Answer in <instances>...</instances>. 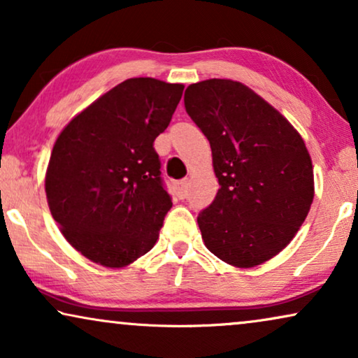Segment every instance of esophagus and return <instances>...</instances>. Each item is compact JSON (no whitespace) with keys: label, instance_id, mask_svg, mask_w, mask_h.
<instances>
[{"label":"esophagus","instance_id":"obj_1","mask_svg":"<svg viewBox=\"0 0 358 358\" xmlns=\"http://www.w3.org/2000/svg\"><path fill=\"white\" fill-rule=\"evenodd\" d=\"M176 194H178V197L180 200L187 197V180L182 179V180H178V182H176Z\"/></svg>","mask_w":358,"mask_h":358}]
</instances>
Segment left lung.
Segmentation results:
<instances>
[{"label":"left lung","mask_w":358,"mask_h":358,"mask_svg":"<svg viewBox=\"0 0 358 358\" xmlns=\"http://www.w3.org/2000/svg\"><path fill=\"white\" fill-rule=\"evenodd\" d=\"M210 141L220 189L197 223L210 252L229 266H261L285 249L315 197L305 141L290 122L233 80H205L184 94Z\"/></svg>","instance_id":"1"}]
</instances>
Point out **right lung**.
<instances>
[{"mask_svg":"<svg viewBox=\"0 0 358 358\" xmlns=\"http://www.w3.org/2000/svg\"><path fill=\"white\" fill-rule=\"evenodd\" d=\"M182 91L184 85L130 78L58 135L45 173L48 208L66 241L90 261L125 267L156 244L173 202L153 143Z\"/></svg>","mask_w":358,"mask_h":358,"instance_id":"add662e5","label":"right lung"}]
</instances>
